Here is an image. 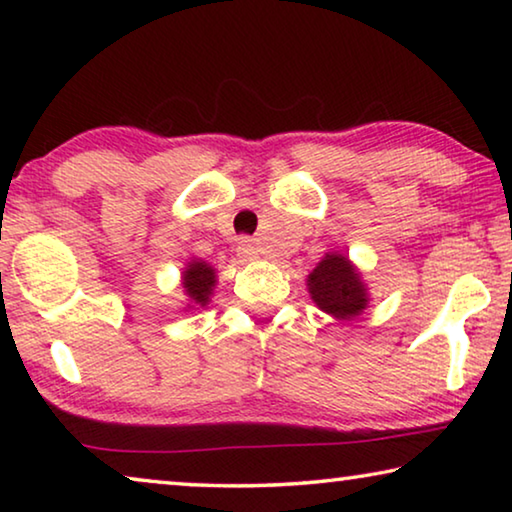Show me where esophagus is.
I'll use <instances>...</instances> for the list:
<instances>
[{
	"mask_svg": "<svg viewBox=\"0 0 512 512\" xmlns=\"http://www.w3.org/2000/svg\"><path fill=\"white\" fill-rule=\"evenodd\" d=\"M237 255L241 257V259H257L259 257V248H257V244L253 239H241L239 244H237Z\"/></svg>",
	"mask_w": 512,
	"mask_h": 512,
	"instance_id": "34e87169",
	"label": "esophagus"
}]
</instances>
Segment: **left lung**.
<instances>
[{
  "label": "left lung",
  "instance_id": "left-lung-1",
  "mask_svg": "<svg viewBox=\"0 0 512 512\" xmlns=\"http://www.w3.org/2000/svg\"><path fill=\"white\" fill-rule=\"evenodd\" d=\"M311 300L325 314L350 320L368 307V289L361 275L345 255L327 253L307 277Z\"/></svg>",
  "mask_w": 512,
  "mask_h": 512
}]
</instances>
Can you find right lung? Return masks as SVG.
<instances>
[{
  "label": "right lung",
  "mask_w": 512,
  "mask_h": 512,
  "mask_svg": "<svg viewBox=\"0 0 512 512\" xmlns=\"http://www.w3.org/2000/svg\"><path fill=\"white\" fill-rule=\"evenodd\" d=\"M216 284V273L214 268L203 262V259H192L183 271V287L187 298L192 300V305L205 307L210 302L212 289Z\"/></svg>",
  "instance_id": "add662e5"
}]
</instances>
